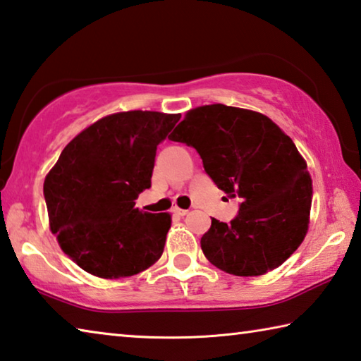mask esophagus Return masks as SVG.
I'll return each instance as SVG.
<instances>
[{"label": "esophagus", "mask_w": 361, "mask_h": 361, "mask_svg": "<svg viewBox=\"0 0 361 361\" xmlns=\"http://www.w3.org/2000/svg\"><path fill=\"white\" fill-rule=\"evenodd\" d=\"M173 213L176 216H185V215H188V210H185V209H178V207H175L173 209Z\"/></svg>", "instance_id": "esophagus-1"}]
</instances>
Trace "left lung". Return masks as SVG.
I'll use <instances>...</instances> for the list:
<instances>
[{
    "mask_svg": "<svg viewBox=\"0 0 361 361\" xmlns=\"http://www.w3.org/2000/svg\"><path fill=\"white\" fill-rule=\"evenodd\" d=\"M199 152L205 173L239 213L212 218L205 258L239 277L262 276L296 252L307 232L312 181L293 140L261 113L221 103L191 109L172 135Z\"/></svg>",
    "mask_w": 361,
    "mask_h": 361,
    "instance_id": "1",
    "label": "left lung"
}]
</instances>
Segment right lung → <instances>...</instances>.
<instances>
[{
  "mask_svg": "<svg viewBox=\"0 0 361 361\" xmlns=\"http://www.w3.org/2000/svg\"><path fill=\"white\" fill-rule=\"evenodd\" d=\"M157 111L116 113L65 146L44 181L51 231L85 272L130 277L161 258L169 213L135 209L151 188L157 145L180 121Z\"/></svg>",
  "mask_w": 361,
  "mask_h": 361,
  "instance_id": "right-lung-1",
  "label": "right lung"
}]
</instances>
